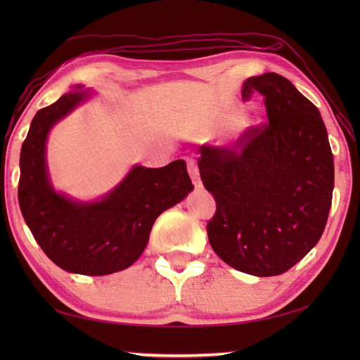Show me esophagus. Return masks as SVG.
<instances>
[{
	"label": "esophagus",
	"mask_w": 360,
	"mask_h": 360,
	"mask_svg": "<svg viewBox=\"0 0 360 360\" xmlns=\"http://www.w3.org/2000/svg\"><path fill=\"white\" fill-rule=\"evenodd\" d=\"M186 160H187V170H188L190 178H192V181H193V186L196 188H201L202 182H201V178H200V170H198L195 160L190 159V158H187Z\"/></svg>",
	"instance_id": "1"
}]
</instances>
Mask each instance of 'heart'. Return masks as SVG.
Returning a JSON list of instances; mask_svg holds the SVG:
<instances>
[{
	"label": "heart",
	"mask_w": 360,
	"mask_h": 360,
	"mask_svg": "<svg viewBox=\"0 0 360 360\" xmlns=\"http://www.w3.org/2000/svg\"><path fill=\"white\" fill-rule=\"evenodd\" d=\"M235 124L240 129L246 128V119H244L238 111H232V110H227V111L221 112L218 119H217V122H215L217 128H227V127L235 125Z\"/></svg>",
	"instance_id": "heart-1"
}]
</instances>
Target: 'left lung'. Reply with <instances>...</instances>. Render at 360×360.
Wrapping results in <instances>:
<instances>
[{
    "mask_svg": "<svg viewBox=\"0 0 360 360\" xmlns=\"http://www.w3.org/2000/svg\"><path fill=\"white\" fill-rule=\"evenodd\" d=\"M262 94L267 122L232 148L202 145L204 187L217 201L207 224L212 249L257 277L289 271L316 246L331 209L334 159L316 105L275 72L250 77L241 96Z\"/></svg>",
    "mask_w": 360,
    "mask_h": 360,
    "instance_id": "1",
    "label": "left lung"
}]
</instances>
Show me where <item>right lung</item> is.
<instances>
[{"mask_svg":"<svg viewBox=\"0 0 360 360\" xmlns=\"http://www.w3.org/2000/svg\"><path fill=\"white\" fill-rule=\"evenodd\" d=\"M80 89L75 86L32 119L20 155L18 202L35 241L58 267L108 275L142 255L156 218L184 200L193 184L186 162L178 159L160 168L134 165L101 201L79 202L57 193L46 167V139L88 97Z\"/></svg>","mask_w":360,"mask_h":360,"instance_id":"obj_1","label":"right lung"}]
</instances>
